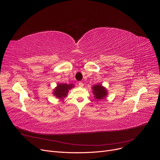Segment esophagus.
<instances>
[{"mask_svg":"<svg viewBox=\"0 0 160 160\" xmlns=\"http://www.w3.org/2000/svg\"><path fill=\"white\" fill-rule=\"evenodd\" d=\"M78 85H79L80 87H83V83L82 82H80L78 83Z\"/></svg>","mask_w":160,"mask_h":160,"instance_id":"34e87169","label":"esophagus"}]
</instances>
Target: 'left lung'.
I'll return each mask as SVG.
<instances>
[{"instance_id": "1", "label": "left lung", "mask_w": 160, "mask_h": 160, "mask_svg": "<svg viewBox=\"0 0 160 160\" xmlns=\"http://www.w3.org/2000/svg\"><path fill=\"white\" fill-rule=\"evenodd\" d=\"M92 90L94 98L97 100L104 99L108 94V91L106 88L104 87L101 84H98L93 86Z\"/></svg>"}]
</instances>
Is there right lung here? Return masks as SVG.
I'll use <instances>...</instances> for the list:
<instances>
[{
	"mask_svg": "<svg viewBox=\"0 0 160 160\" xmlns=\"http://www.w3.org/2000/svg\"><path fill=\"white\" fill-rule=\"evenodd\" d=\"M73 87L74 85L73 84L68 85L66 83H59L54 90L53 94L54 96L58 99H62L67 96L69 90L72 88Z\"/></svg>",
	"mask_w": 160,
	"mask_h": 160,
	"instance_id": "1",
	"label": "right lung"
}]
</instances>
